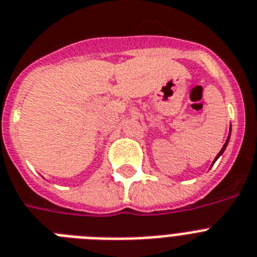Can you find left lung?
<instances>
[{
  "label": "left lung",
  "instance_id": "1",
  "mask_svg": "<svg viewBox=\"0 0 257 257\" xmlns=\"http://www.w3.org/2000/svg\"><path fill=\"white\" fill-rule=\"evenodd\" d=\"M228 141H230V135H228V139H227L226 144H224V145H223L222 150H220V152H219V153H218V156H216V157H215V160H214V164H215V161H216V160H218V158L220 157V156H222V154H223V152H224V150H226V147H227V144H228Z\"/></svg>",
  "mask_w": 257,
  "mask_h": 257
}]
</instances>
